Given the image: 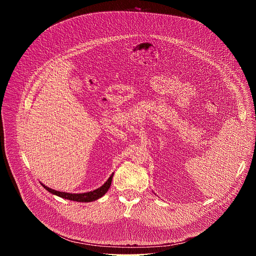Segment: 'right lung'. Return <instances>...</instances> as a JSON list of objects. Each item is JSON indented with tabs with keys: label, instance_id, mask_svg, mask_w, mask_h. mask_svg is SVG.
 <instances>
[{
	"label": "right lung",
	"instance_id": "1",
	"mask_svg": "<svg viewBox=\"0 0 256 256\" xmlns=\"http://www.w3.org/2000/svg\"><path fill=\"white\" fill-rule=\"evenodd\" d=\"M112 177H114V173L110 175V177L108 178V180L105 182V184L100 186L99 188L93 190V192H85V194H68V192H56L54 190H52L48 186H46L44 184H42V186L50 194H56L60 198H66V200H75V202H93L96 200L98 198H100L101 196H103L107 190H109L112 186Z\"/></svg>",
	"mask_w": 256,
	"mask_h": 256
}]
</instances>
